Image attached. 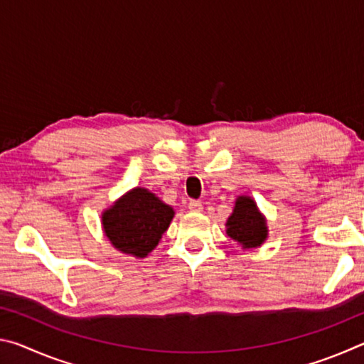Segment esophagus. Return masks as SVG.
Masks as SVG:
<instances>
[{
  "mask_svg": "<svg viewBox=\"0 0 364 364\" xmlns=\"http://www.w3.org/2000/svg\"><path fill=\"white\" fill-rule=\"evenodd\" d=\"M188 208L191 212H194V213H199V212H202V204L199 200H189V204H188Z\"/></svg>",
  "mask_w": 364,
  "mask_h": 364,
  "instance_id": "obj_1",
  "label": "esophagus"
}]
</instances>
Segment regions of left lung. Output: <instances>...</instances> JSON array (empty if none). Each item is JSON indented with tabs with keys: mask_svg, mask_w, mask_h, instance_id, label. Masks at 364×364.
Returning <instances> with one entry per match:
<instances>
[{
	"mask_svg": "<svg viewBox=\"0 0 364 364\" xmlns=\"http://www.w3.org/2000/svg\"><path fill=\"white\" fill-rule=\"evenodd\" d=\"M228 236L242 245V249H254L267 241V220L258 210L255 200L249 196H239L231 217L226 221Z\"/></svg>",
	"mask_w": 364,
	"mask_h": 364,
	"instance_id": "left-lung-1",
	"label": "left lung"
}]
</instances>
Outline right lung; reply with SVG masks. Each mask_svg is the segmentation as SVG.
Returning a JSON list of instances; mask_svg holds the SVG:
<instances>
[{"mask_svg": "<svg viewBox=\"0 0 364 364\" xmlns=\"http://www.w3.org/2000/svg\"><path fill=\"white\" fill-rule=\"evenodd\" d=\"M173 215V208L151 191L134 188L102 212V228L117 250L144 258L156 249Z\"/></svg>", "mask_w": 364, "mask_h": 364, "instance_id": "right-lung-1", "label": "right lung"}]
</instances>
